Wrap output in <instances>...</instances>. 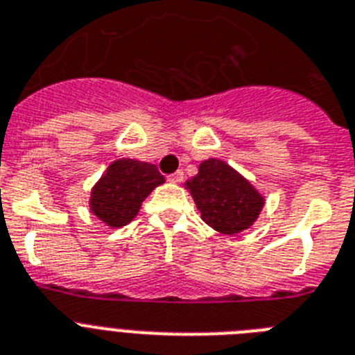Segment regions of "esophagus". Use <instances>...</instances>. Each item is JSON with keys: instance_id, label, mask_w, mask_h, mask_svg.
Masks as SVG:
<instances>
[{"instance_id": "obj_1", "label": "esophagus", "mask_w": 355, "mask_h": 355, "mask_svg": "<svg viewBox=\"0 0 355 355\" xmlns=\"http://www.w3.org/2000/svg\"><path fill=\"white\" fill-rule=\"evenodd\" d=\"M182 178H184V173L182 171H175V173H173V175H169L168 180L171 184H180V182H182Z\"/></svg>"}]
</instances>
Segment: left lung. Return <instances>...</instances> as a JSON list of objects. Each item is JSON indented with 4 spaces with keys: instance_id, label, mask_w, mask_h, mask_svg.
I'll return each instance as SVG.
<instances>
[{
    "instance_id": "obj_1",
    "label": "left lung",
    "mask_w": 355,
    "mask_h": 355,
    "mask_svg": "<svg viewBox=\"0 0 355 355\" xmlns=\"http://www.w3.org/2000/svg\"><path fill=\"white\" fill-rule=\"evenodd\" d=\"M186 189L191 193L202 220L222 234H236L251 227L265 205L261 193L220 159L200 162Z\"/></svg>"
}]
</instances>
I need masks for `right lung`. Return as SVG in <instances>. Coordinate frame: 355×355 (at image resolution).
<instances>
[{
  "instance_id": "right-lung-1",
  "label": "right lung",
  "mask_w": 355,
  "mask_h": 355,
  "mask_svg": "<svg viewBox=\"0 0 355 355\" xmlns=\"http://www.w3.org/2000/svg\"><path fill=\"white\" fill-rule=\"evenodd\" d=\"M160 184L164 177L153 164L119 159L92 187L90 209L108 227L119 229L135 218L146 196Z\"/></svg>"
}]
</instances>
